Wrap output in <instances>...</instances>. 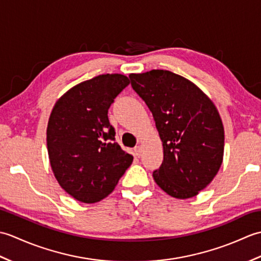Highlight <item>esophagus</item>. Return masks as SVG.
I'll use <instances>...</instances> for the list:
<instances>
[{
	"label": "esophagus",
	"mask_w": 261,
	"mask_h": 261,
	"mask_svg": "<svg viewBox=\"0 0 261 261\" xmlns=\"http://www.w3.org/2000/svg\"><path fill=\"white\" fill-rule=\"evenodd\" d=\"M135 152L137 153V156L139 157L140 154H141V147H140V146H137V147L135 148Z\"/></svg>",
	"instance_id": "obj_1"
}]
</instances>
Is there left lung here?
<instances>
[{
    "label": "left lung",
    "mask_w": 261,
    "mask_h": 261,
    "mask_svg": "<svg viewBox=\"0 0 261 261\" xmlns=\"http://www.w3.org/2000/svg\"><path fill=\"white\" fill-rule=\"evenodd\" d=\"M129 77L151 111L163 141L164 160L152 173L154 181L173 197L196 196L223 160L224 129L215 105L194 83L169 70Z\"/></svg>",
    "instance_id": "8db88e82"
}]
</instances>
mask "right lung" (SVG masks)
Listing matches in <instances>:
<instances>
[{
  "instance_id": "1",
  "label": "right lung",
  "mask_w": 261,
  "mask_h": 261,
  "mask_svg": "<svg viewBox=\"0 0 261 261\" xmlns=\"http://www.w3.org/2000/svg\"><path fill=\"white\" fill-rule=\"evenodd\" d=\"M130 84L121 74L80 83L55 104L47 127L50 166L59 185L83 203H96L113 192L134 162L116 143L108 112Z\"/></svg>"
}]
</instances>
